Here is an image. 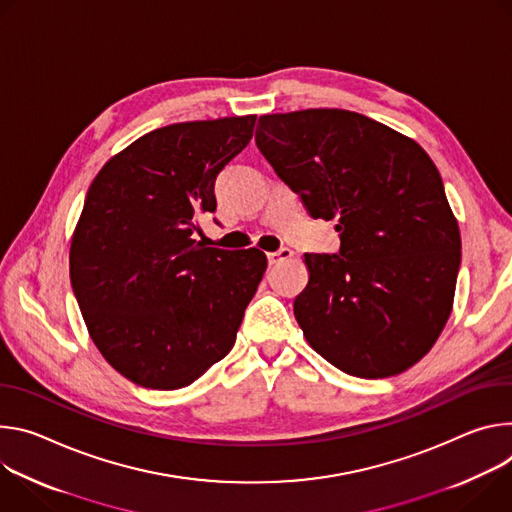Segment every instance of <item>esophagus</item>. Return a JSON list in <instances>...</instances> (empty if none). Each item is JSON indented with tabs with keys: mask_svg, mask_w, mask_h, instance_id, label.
I'll list each match as a JSON object with an SVG mask.
<instances>
[{
	"mask_svg": "<svg viewBox=\"0 0 512 512\" xmlns=\"http://www.w3.org/2000/svg\"><path fill=\"white\" fill-rule=\"evenodd\" d=\"M289 258H293V250H289V248H282V250H278V252H268V262L274 266V264H280V262H285V260H289Z\"/></svg>",
	"mask_w": 512,
	"mask_h": 512,
	"instance_id": "34e87169",
	"label": "esophagus"
}]
</instances>
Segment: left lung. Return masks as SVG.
<instances>
[{
	"label": "left lung",
	"mask_w": 512,
	"mask_h": 512,
	"mask_svg": "<svg viewBox=\"0 0 512 512\" xmlns=\"http://www.w3.org/2000/svg\"><path fill=\"white\" fill-rule=\"evenodd\" d=\"M256 144L339 254H305L295 317L309 346L358 378L415 366L456 295L462 238L439 170L409 136L348 109L260 116Z\"/></svg>",
	"instance_id": "8db88e82"
}]
</instances>
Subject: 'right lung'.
<instances>
[{
    "instance_id": "1",
    "label": "right lung",
    "mask_w": 512,
    "mask_h": 512,
    "mask_svg": "<svg viewBox=\"0 0 512 512\" xmlns=\"http://www.w3.org/2000/svg\"><path fill=\"white\" fill-rule=\"evenodd\" d=\"M254 122L152 130L111 156L87 191L69 252L73 293L101 356L138 386L185 388L234 348L266 254L205 248L193 234Z\"/></svg>"
}]
</instances>
